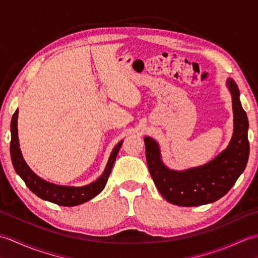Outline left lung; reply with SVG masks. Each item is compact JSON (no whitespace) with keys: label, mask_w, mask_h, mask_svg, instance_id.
<instances>
[{"label":"left lung","mask_w":258,"mask_h":258,"mask_svg":"<svg viewBox=\"0 0 258 258\" xmlns=\"http://www.w3.org/2000/svg\"><path fill=\"white\" fill-rule=\"evenodd\" d=\"M227 87L232 94L234 132L228 146L204 165L174 171L164 165L157 142L145 136L146 162L151 176L164 199L178 206H200L225 195L244 172L249 155L248 119L239 101V90L232 79Z\"/></svg>","instance_id":"1"}]
</instances>
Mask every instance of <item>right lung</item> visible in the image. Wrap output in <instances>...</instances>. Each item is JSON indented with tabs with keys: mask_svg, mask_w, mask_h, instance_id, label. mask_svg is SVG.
I'll use <instances>...</instances> for the list:
<instances>
[{
	"mask_svg": "<svg viewBox=\"0 0 258 258\" xmlns=\"http://www.w3.org/2000/svg\"><path fill=\"white\" fill-rule=\"evenodd\" d=\"M18 116L19 109H16L15 113L13 114L12 120H11V160H12L15 172L20 175V177L24 180L27 187L33 193L42 200L52 202L54 204L61 206H76L83 204V203L92 200L93 197H95L97 194L101 193L107 183V178L109 174H111L112 167L114 165L115 160H116L120 146L123 144V141H120L117 145H115L111 155H109L105 169H104L103 174L95 182L85 186H81V187L56 185L46 182V180L41 178L40 176H37L25 163L20 150L18 136Z\"/></svg>",
	"mask_w": 258,
	"mask_h": 258,
	"instance_id": "obj_1",
	"label": "right lung"
}]
</instances>
